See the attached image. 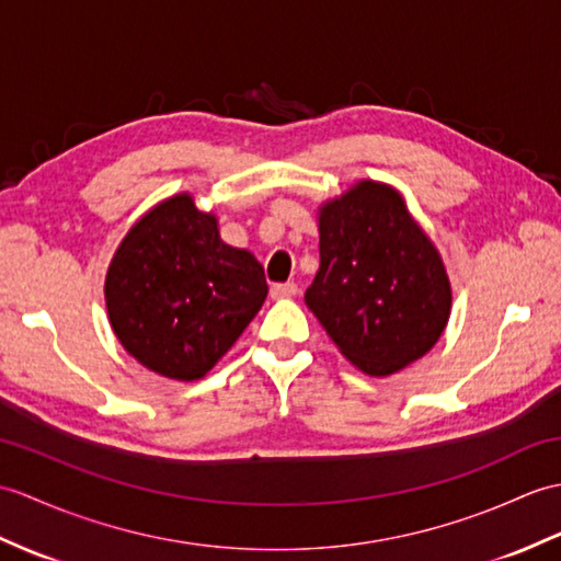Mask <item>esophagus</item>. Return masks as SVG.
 I'll list each match as a JSON object with an SVG mask.
<instances>
[{
    "label": "esophagus",
    "mask_w": 561,
    "mask_h": 561,
    "mask_svg": "<svg viewBox=\"0 0 561 561\" xmlns=\"http://www.w3.org/2000/svg\"><path fill=\"white\" fill-rule=\"evenodd\" d=\"M272 298H291L298 294V286L294 282H284V284H275L270 289Z\"/></svg>",
    "instance_id": "34e87169"
}]
</instances>
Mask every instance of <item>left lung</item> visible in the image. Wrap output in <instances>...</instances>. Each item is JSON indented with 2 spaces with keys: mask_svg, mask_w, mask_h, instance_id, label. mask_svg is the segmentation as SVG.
Here are the masks:
<instances>
[{
  "mask_svg": "<svg viewBox=\"0 0 561 561\" xmlns=\"http://www.w3.org/2000/svg\"><path fill=\"white\" fill-rule=\"evenodd\" d=\"M306 304L354 366L392 375L435 346L451 289L401 195L360 181L320 210V270Z\"/></svg>",
  "mask_w": 561,
  "mask_h": 561,
  "instance_id": "obj_1",
  "label": "left lung"
}]
</instances>
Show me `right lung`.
<instances>
[{"label": "right lung", "instance_id": "right-lung-1", "mask_svg": "<svg viewBox=\"0 0 561 561\" xmlns=\"http://www.w3.org/2000/svg\"><path fill=\"white\" fill-rule=\"evenodd\" d=\"M267 296L265 270L219 239L217 219L174 195L116 251L104 298L124 348L172 380H198L249 328Z\"/></svg>", "mask_w": 561, "mask_h": 561}]
</instances>
